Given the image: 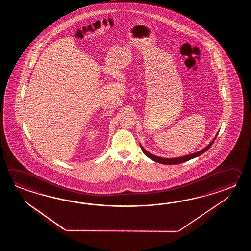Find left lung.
<instances>
[{"instance_id":"8db88e82","label":"left lung","mask_w":251,"mask_h":251,"mask_svg":"<svg viewBox=\"0 0 251 251\" xmlns=\"http://www.w3.org/2000/svg\"><path fill=\"white\" fill-rule=\"evenodd\" d=\"M216 136H217V134H216L215 137L213 139V141H212L206 147H204L203 150L199 151L198 152L192 153V154L186 155V156H182V157H178V158H161V157L155 156V155L150 153L149 151H147L142 145H141V149L143 151V152H144V154L146 155L151 160H154L156 162H159V163H161V164L173 165V164H178V163L185 162V161L191 160V159H194V158H196V157H198V156L203 154V152H205V151L213 145V142H214V140L216 138Z\"/></svg>"}]
</instances>
